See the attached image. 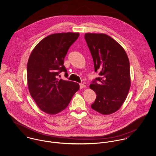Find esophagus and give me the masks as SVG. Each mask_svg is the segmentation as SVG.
Wrapping results in <instances>:
<instances>
[{"label": "esophagus", "instance_id": "esophagus-1", "mask_svg": "<svg viewBox=\"0 0 156 156\" xmlns=\"http://www.w3.org/2000/svg\"><path fill=\"white\" fill-rule=\"evenodd\" d=\"M80 88H85L86 87V86L84 84H80Z\"/></svg>", "mask_w": 156, "mask_h": 156}]
</instances>
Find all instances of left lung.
<instances>
[{
	"label": "left lung",
	"instance_id": "8db88e82",
	"mask_svg": "<svg viewBox=\"0 0 156 156\" xmlns=\"http://www.w3.org/2000/svg\"><path fill=\"white\" fill-rule=\"evenodd\" d=\"M95 72L100 77L90 87L97 95L91 108L108 115L116 112L125 101L130 87V63L124 48L113 38L104 34H85ZM96 81H99L98 84Z\"/></svg>",
	"mask_w": 156,
	"mask_h": 156
}]
</instances>
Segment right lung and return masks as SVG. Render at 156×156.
<instances>
[{
  "label": "right lung",
  "instance_id": "obj_1",
  "mask_svg": "<svg viewBox=\"0 0 156 156\" xmlns=\"http://www.w3.org/2000/svg\"><path fill=\"white\" fill-rule=\"evenodd\" d=\"M79 36L72 32L49 35L30 55L27 66L29 90L39 109L47 114H56L65 109L80 88L76 83L57 78L62 72L68 76L64 59Z\"/></svg>",
  "mask_w": 156,
  "mask_h": 156
}]
</instances>
